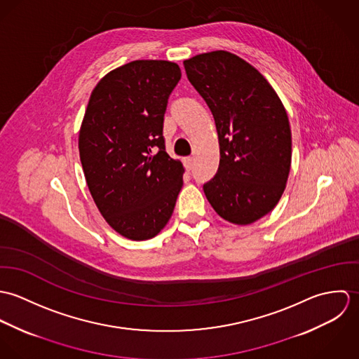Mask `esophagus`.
<instances>
[{
	"label": "esophagus",
	"mask_w": 359,
	"mask_h": 359,
	"mask_svg": "<svg viewBox=\"0 0 359 359\" xmlns=\"http://www.w3.org/2000/svg\"><path fill=\"white\" fill-rule=\"evenodd\" d=\"M184 164H185V168H187L188 171H191V170L194 168V157H187V158L184 160Z\"/></svg>",
	"instance_id": "34e87169"
}]
</instances>
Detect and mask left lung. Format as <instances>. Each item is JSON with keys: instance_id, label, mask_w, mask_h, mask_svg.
I'll return each mask as SVG.
<instances>
[{"instance_id": "left-lung-1", "label": "left lung", "mask_w": 359, "mask_h": 359, "mask_svg": "<svg viewBox=\"0 0 359 359\" xmlns=\"http://www.w3.org/2000/svg\"><path fill=\"white\" fill-rule=\"evenodd\" d=\"M188 80L210 107L219 144L215 177L203 185L215 212L253 224L278 205L292 164V131L282 101L266 79L228 51L184 60Z\"/></svg>"}]
</instances>
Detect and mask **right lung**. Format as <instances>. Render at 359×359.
<instances>
[{
    "label": "right lung",
    "mask_w": 359,
    "mask_h": 359,
    "mask_svg": "<svg viewBox=\"0 0 359 359\" xmlns=\"http://www.w3.org/2000/svg\"><path fill=\"white\" fill-rule=\"evenodd\" d=\"M181 79L168 60H133L100 80L79 133L91 196L106 222L131 241L154 238L168 222L184 167L164 147L167 101Z\"/></svg>",
    "instance_id": "right-lung-1"
}]
</instances>
